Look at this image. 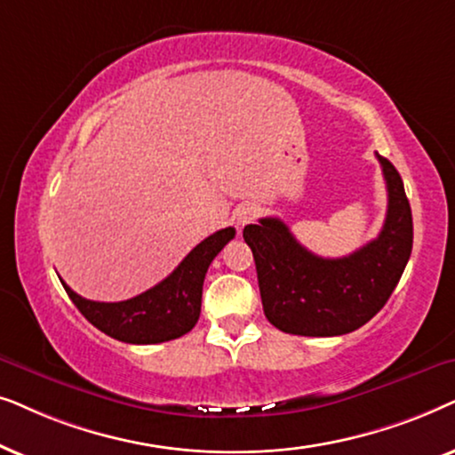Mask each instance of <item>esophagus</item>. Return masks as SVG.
Wrapping results in <instances>:
<instances>
[{
  "label": "esophagus",
  "mask_w": 455,
  "mask_h": 455,
  "mask_svg": "<svg viewBox=\"0 0 455 455\" xmlns=\"http://www.w3.org/2000/svg\"><path fill=\"white\" fill-rule=\"evenodd\" d=\"M258 214V208L253 204H247V205H241L237 210V214H235V220H237L239 227H245L247 222H251L253 218Z\"/></svg>",
  "instance_id": "34e87169"
}]
</instances>
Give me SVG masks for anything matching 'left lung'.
Instances as JSON below:
<instances>
[{"instance_id":"obj_1","label":"left lung","mask_w":455,"mask_h":455,"mask_svg":"<svg viewBox=\"0 0 455 455\" xmlns=\"http://www.w3.org/2000/svg\"><path fill=\"white\" fill-rule=\"evenodd\" d=\"M387 183V218L379 237L343 258L306 250L278 218L243 228L256 259L264 314L278 331L301 337L345 335L366 324L391 298L411 253L414 227L403 180L379 156Z\"/></svg>"}]
</instances>
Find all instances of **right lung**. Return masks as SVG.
I'll return each mask as SVG.
<instances>
[{
	"mask_svg": "<svg viewBox=\"0 0 455 455\" xmlns=\"http://www.w3.org/2000/svg\"><path fill=\"white\" fill-rule=\"evenodd\" d=\"M235 237V228L227 227L193 247L171 276L156 287L126 301H91L75 293L62 278L66 293L78 312L112 339L135 345L164 343L183 337L196 326L202 312L204 278L212 259Z\"/></svg>",
	"mask_w": 455,
	"mask_h": 455,
	"instance_id": "1",
	"label": "right lung"
}]
</instances>
